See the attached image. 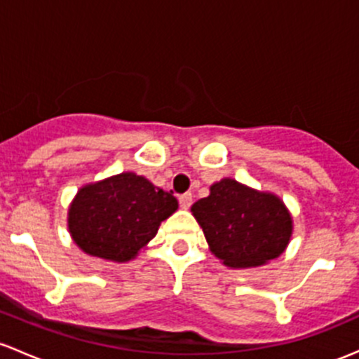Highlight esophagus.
<instances>
[{
  "label": "esophagus",
  "instance_id": "1",
  "mask_svg": "<svg viewBox=\"0 0 359 359\" xmlns=\"http://www.w3.org/2000/svg\"><path fill=\"white\" fill-rule=\"evenodd\" d=\"M179 203H180V208H182V210H189L191 205H192V194H191V192H187V194L180 196Z\"/></svg>",
  "mask_w": 359,
  "mask_h": 359
}]
</instances>
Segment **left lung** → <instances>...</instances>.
<instances>
[{"mask_svg": "<svg viewBox=\"0 0 359 359\" xmlns=\"http://www.w3.org/2000/svg\"><path fill=\"white\" fill-rule=\"evenodd\" d=\"M210 251L230 269L266 265L285 251L292 237V215L277 194L236 179L211 184L210 196L191 206Z\"/></svg>", "mask_w": 359, "mask_h": 359, "instance_id": "1", "label": "left lung"}]
</instances>
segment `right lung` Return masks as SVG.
<instances>
[{
    "mask_svg": "<svg viewBox=\"0 0 359 359\" xmlns=\"http://www.w3.org/2000/svg\"><path fill=\"white\" fill-rule=\"evenodd\" d=\"M179 208L170 192L134 172H122L77 191L69 206L70 237L94 258L127 263Z\"/></svg>",
    "mask_w": 359,
    "mask_h": 359,
    "instance_id": "right-lung-1",
    "label": "right lung"
}]
</instances>
